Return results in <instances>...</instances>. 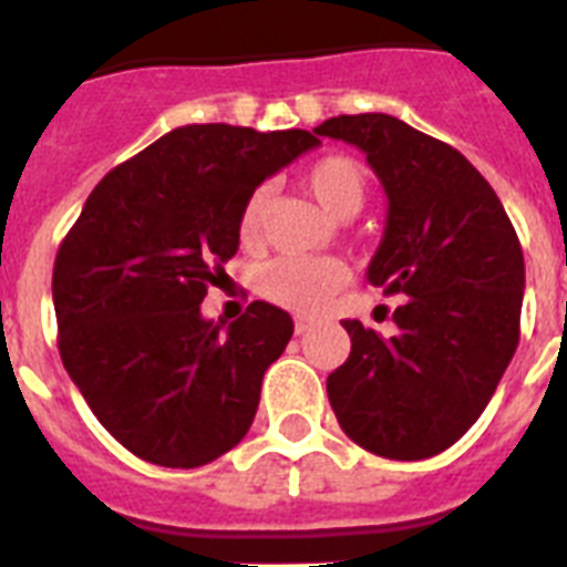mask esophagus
I'll use <instances>...</instances> for the list:
<instances>
[{"instance_id":"1","label":"esophagus","mask_w":567,"mask_h":567,"mask_svg":"<svg viewBox=\"0 0 567 567\" xmlns=\"http://www.w3.org/2000/svg\"><path fill=\"white\" fill-rule=\"evenodd\" d=\"M308 329H311V320H308V317H297V323H293V331H297V334H306Z\"/></svg>"}]
</instances>
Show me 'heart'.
Listing matches in <instances>:
<instances>
[{"label": "heart", "instance_id": "1", "mask_svg": "<svg viewBox=\"0 0 567 567\" xmlns=\"http://www.w3.org/2000/svg\"><path fill=\"white\" fill-rule=\"evenodd\" d=\"M308 192L338 218H349L367 200V174L361 163L352 156L331 154L317 159L306 172ZM268 186H256L247 195L238 212V241L256 244L265 227L268 215ZM349 279L347 265L331 256L320 259H299V256H282L265 265L259 274L261 293L276 306L291 308V311H317L329 302L331 293H338Z\"/></svg>", "mask_w": 567, "mask_h": 567}]
</instances>
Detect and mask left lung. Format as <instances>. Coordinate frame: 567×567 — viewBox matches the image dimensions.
<instances>
[{
  "label": "left lung",
  "instance_id": "8db88e82",
  "mask_svg": "<svg viewBox=\"0 0 567 567\" xmlns=\"http://www.w3.org/2000/svg\"><path fill=\"white\" fill-rule=\"evenodd\" d=\"M355 145L388 192V227L367 279L388 297L393 338L343 320L352 352L326 381L343 434L390 460L454 445L489 404L518 347L522 244L498 195L457 148L388 113L315 127Z\"/></svg>",
  "mask_w": 567,
  "mask_h": 567
}]
</instances>
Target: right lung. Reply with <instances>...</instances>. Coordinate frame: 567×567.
I'll return each mask as SVG.
<instances>
[{
    "label": "right lung",
    "mask_w": 567,
    "mask_h": 567,
    "mask_svg": "<svg viewBox=\"0 0 567 567\" xmlns=\"http://www.w3.org/2000/svg\"><path fill=\"white\" fill-rule=\"evenodd\" d=\"M315 145L308 131L177 127L104 174L60 241V358L136 457L206 466L250 431L293 320L256 299L224 331L200 317V302L236 256L247 195Z\"/></svg>",
    "instance_id": "add662e5"
}]
</instances>
